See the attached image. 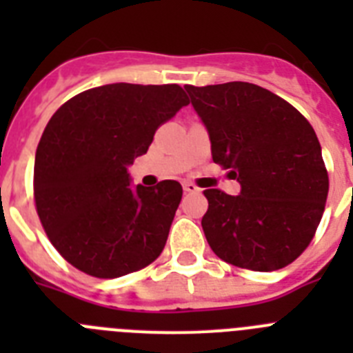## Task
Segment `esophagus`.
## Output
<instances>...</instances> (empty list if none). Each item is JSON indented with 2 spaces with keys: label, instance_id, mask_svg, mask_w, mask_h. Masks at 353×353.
Listing matches in <instances>:
<instances>
[{
  "label": "esophagus",
  "instance_id": "obj_1",
  "mask_svg": "<svg viewBox=\"0 0 353 353\" xmlns=\"http://www.w3.org/2000/svg\"><path fill=\"white\" fill-rule=\"evenodd\" d=\"M183 191H185V192H199L201 189H199V187L196 185V183H192V182H183Z\"/></svg>",
  "mask_w": 353,
  "mask_h": 353
}]
</instances>
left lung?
Listing matches in <instances>:
<instances>
[{
	"label": "left lung",
	"instance_id": "1",
	"mask_svg": "<svg viewBox=\"0 0 353 353\" xmlns=\"http://www.w3.org/2000/svg\"><path fill=\"white\" fill-rule=\"evenodd\" d=\"M185 90L207 125L212 159L242 187L239 196L203 191L208 245L240 269H283L310 245L325 210L329 174L314 129L290 102L258 84Z\"/></svg>",
	"mask_w": 353,
	"mask_h": 353
}]
</instances>
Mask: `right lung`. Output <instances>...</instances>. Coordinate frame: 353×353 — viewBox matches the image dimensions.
<instances>
[{
    "instance_id": "1",
    "label": "right lung",
    "mask_w": 353,
    "mask_h": 353,
    "mask_svg": "<svg viewBox=\"0 0 353 353\" xmlns=\"http://www.w3.org/2000/svg\"><path fill=\"white\" fill-rule=\"evenodd\" d=\"M189 104L179 84L114 83L72 97L37 146L33 194L51 244L101 279L157 260L182 199L176 180L130 187L127 166Z\"/></svg>"
}]
</instances>
